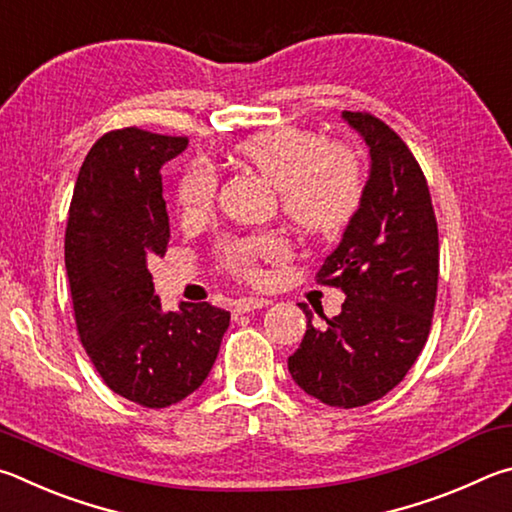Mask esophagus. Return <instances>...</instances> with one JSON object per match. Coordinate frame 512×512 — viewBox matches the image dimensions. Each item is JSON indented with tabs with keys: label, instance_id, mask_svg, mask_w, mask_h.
I'll return each instance as SVG.
<instances>
[{
	"label": "esophagus",
	"instance_id": "obj_1",
	"mask_svg": "<svg viewBox=\"0 0 512 512\" xmlns=\"http://www.w3.org/2000/svg\"><path fill=\"white\" fill-rule=\"evenodd\" d=\"M267 306L265 299H258V297H245V299H238L233 301V312L236 315H245V312H251V310H261Z\"/></svg>",
	"mask_w": 512,
	"mask_h": 512
}]
</instances>
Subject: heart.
Instances as JSON below:
<instances>
[{
  "label": "heart",
  "instance_id": "heart-1",
  "mask_svg": "<svg viewBox=\"0 0 512 512\" xmlns=\"http://www.w3.org/2000/svg\"><path fill=\"white\" fill-rule=\"evenodd\" d=\"M238 157L279 188V204L292 224L317 236L344 229L355 218L364 197L360 157L342 143L301 128L258 132L236 148ZM218 195V170L195 159L177 182L179 209L197 218L211 209ZM288 242L272 233L222 242L220 261L242 279H258L263 263L281 261Z\"/></svg>",
  "mask_w": 512,
  "mask_h": 512
}]
</instances>
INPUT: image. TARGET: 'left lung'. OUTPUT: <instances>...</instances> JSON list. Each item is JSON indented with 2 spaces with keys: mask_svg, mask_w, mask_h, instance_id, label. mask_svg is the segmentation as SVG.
<instances>
[{
  "mask_svg": "<svg viewBox=\"0 0 512 512\" xmlns=\"http://www.w3.org/2000/svg\"><path fill=\"white\" fill-rule=\"evenodd\" d=\"M371 152L355 218L317 283L342 288V312L312 324L288 357L292 380L330 407H364L398 387L432 328L438 288V224L423 168L387 123L344 112Z\"/></svg>",
  "mask_w": 512,
  "mask_h": 512,
  "instance_id": "left-lung-1",
  "label": "left lung"
}]
</instances>
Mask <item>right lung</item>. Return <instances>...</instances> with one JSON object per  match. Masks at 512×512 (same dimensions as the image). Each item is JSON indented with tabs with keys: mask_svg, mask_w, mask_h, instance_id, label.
Returning <instances> with one entry per match:
<instances>
[{
	"mask_svg": "<svg viewBox=\"0 0 512 512\" xmlns=\"http://www.w3.org/2000/svg\"><path fill=\"white\" fill-rule=\"evenodd\" d=\"M186 137L110 130L80 166L69 204L65 265L80 342L114 393L161 409L200 387L231 315L211 303L161 310L148 258L164 256L170 227L161 166Z\"/></svg>",
	"mask_w": 512,
	"mask_h": 512,
	"instance_id": "add662e5",
	"label": "right lung"
}]
</instances>
